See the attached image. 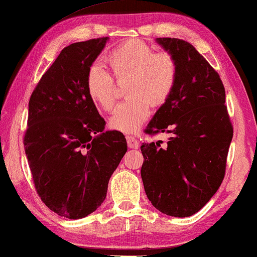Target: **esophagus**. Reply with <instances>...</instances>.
<instances>
[{"label":"esophagus","mask_w":257,"mask_h":257,"mask_svg":"<svg viewBox=\"0 0 257 257\" xmlns=\"http://www.w3.org/2000/svg\"><path fill=\"white\" fill-rule=\"evenodd\" d=\"M127 143L130 149H138V146H140V143L134 136H127Z\"/></svg>","instance_id":"obj_1"}]
</instances>
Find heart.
<instances>
[{
  "mask_svg": "<svg viewBox=\"0 0 257 257\" xmlns=\"http://www.w3.org/2000/svg\"><path fill=\"white\" fill-rule=\"evenodd\" d=\"M106 63L116 80L128 79L125 95L109 119L116 132L134 134L149 117L151 105H164L172 95L177 79V63L169 52H156L140 40H130L114 49ZM87 91L93 103L108 111L115 101L112 76L99 65H93L85 79Z\"/></svg>",
  "mask_w": 257,
  "mask_h": 257,
  "instance_id": "1",
  "label": "heart"
}]
</instances>
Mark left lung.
Returning a JSON list of instances; mask_svg holds the SVG:
<instances>
[{
	"instance_id": "left-lung-1",
	"label": "left lung",
	"mask_w": 257,
	"mask_h": 257,
	"mask_svg": "<svg viewBox=\"0 0 257 257\" xmlns=\"http://www.w3.org/2000/svg\"><path fill=\"white\" fill-rule=\"evenodd\" d=\"M174 56L177 79L172 95L146 127L148 134H173L143 143L141 169L145 193L162 214L187 217L198 213L217 192L225 174L233 136L225 89L217 72L186 41L157 38Z\"/></svg>"
}]
</instances>
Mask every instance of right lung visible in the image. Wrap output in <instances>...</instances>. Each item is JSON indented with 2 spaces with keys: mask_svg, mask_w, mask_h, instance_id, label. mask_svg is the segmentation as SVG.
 I'll use <instances>...</instances> for the list:
<instances>
[{
  "mask_svg": "<svg viewBox=\"0 0 257 257\" xmlns=\"http://www.w3.org/2000/svg\"><path fill=\"white\" fill-rule=\"evenodd\" d=\"M108 38L64 48L28 104L25 153L41 200L79 219L105 200L108 181L127 152L123 134L105 129L85 79Z\"/></svg>",
  "mask_w": 257,
  "mask_h": 257,
  "instance_id": "obj_1",
  "label": "right lung"
}]
</instances>
